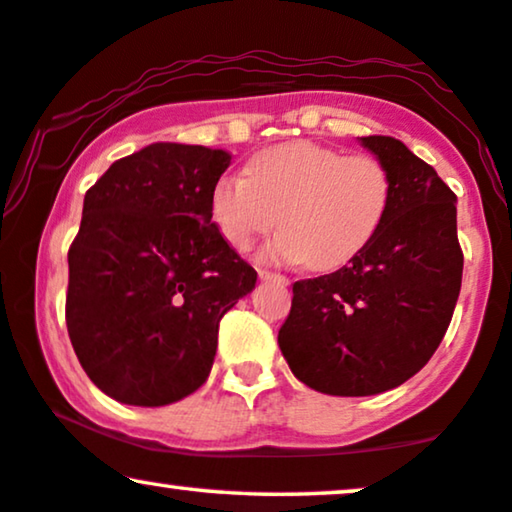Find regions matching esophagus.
<instances>
[{"label":"esophagus","mask_w":512,"mask_h":512,"mask_svg":"<svg viewBox=\"0 0 512 512\" xmlns=\"http://www.w3.org/2000/svg\"><path fill=\"white\" fill-rule=\"evenodd\" d=\"M258 277H261V279H272V282H279V284H289V279H286L284 275H279V272L263 270V268H258Z\"/></svg>","instance_id":"esophagus-1"}]
</instances>
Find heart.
Instances as JSON below:
<instances>
[{
	"mask_svg": "<svg viewBox=\"0 0 512 512\" xmlns=\"http://www.w3.org/2000/svg\"><path fill=\"white\" fill-rule=\"evenodd\" d=\"M389 205L391 177L380 160L314 142L256 153L247 174H223L212 191V219L230 247L247 251L282 226L265 254L317 272H335L363 254Z\"/></svg>",
	"mask_w": 512,
	"mask_h": 512,
	"instance_id": "heart-1",
	"label": "heart"
}]
</instances>
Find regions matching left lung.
Here are the masks:
<instances>
[{
  "instance_id": "left-lung-1",
  "label": "left lung",
  "mask_w": 512,
  "mask_h": 512,
  "mask_svg": "<svg viewBox=\"0 0 512 512\" xmlns=\"http://www.w3.org/2000/svg\"><path fill=\"white\" fill-rule=\"evenodd\" d=\"M391 177L380 233L345 268L293 284L277 342L291 373L331 396H373L419 373L461 289L457 195L394 137H361Z\"/></svg>"
}]
</instances>
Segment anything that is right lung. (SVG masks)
I'll return each instance as SVG.
<instances>
[{
	"instance_id": "obj_1",
	"label": "right lung",
	"mask_w": 512,
	"mask_h": 512,
	"mask_svg": "<svg viewBox=\"0 0 512 512\" xmlns=\"http://www.w3.org/2000/svg\"><path fill=\"white\" fill-rule=\"evenodd\" d=\"M221 149L158 142L116 160L83 200L69 247V340L97 389L158 408L212 370L219 321L256 270L212 221Z\"/></svg>"
}]
</instances>
